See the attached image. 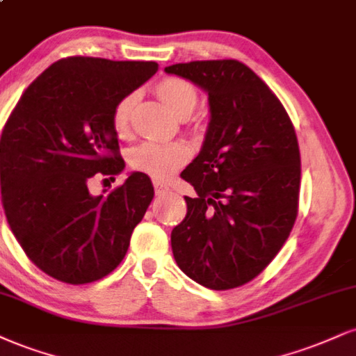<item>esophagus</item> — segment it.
Wrapping results in <instances>:
<instances>
[{
    "label": "esophagus",
    "mask_w": 356,
    "mask_h": 356,
    "mask_svg": "<svg viewBox=\"0 0 356 356\" xmlns=\"http://www.w3.org/2000/svg\"><path fill=\"white\" fill-rule=\"evenodd\" d=\"M152 186H154V191H156L157 194H162V192L169 191V187H167V184H164L162 181H157V179H154Z\"/></svg>",
    "instance_id": "34e87169"
}]
</instances>
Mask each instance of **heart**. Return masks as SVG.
<instances>
[{"label": "heart", "instance_id": "heart-1", "mask_svg": "<svg viewBox=\"0 0 356 356\" xmlns=\"http://www.w3.org/2000/svg\"><path fill=\"white\" fill-rule=\"evenodd\" d=\"M157 97L181 119H187L194 113L199 102L195 86L179 76H167L154 86ZM137 101L136 94H126L111 111V124L119 137H126L131 131V115ZM189 159V151L182 144L145 143L131 154V165L139 172L154 179H167Z\"/></svg>", "mask_w": 356, "mask_h": 356}]
</instances>
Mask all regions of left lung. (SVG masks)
<instances>
[{
    "mask_svg": "<svg viewBox=\"0 0 356 356\" xmlns=\"http://www.w3.org/2000/svg\"><path fill=\"white\" fill-rule=\"evenodd\" d=\"M205 89L211 122L181 174L197 195L170 234L181 270L212 290L254 280L284 247L298 213L300 151L273 91L235 59L167 66Z\"/></svg>",
    "mask_w": 356,
    "mask_h": 356,
    "instance_id": "obj_1",
    "label": "left lung"
}]
</instances>
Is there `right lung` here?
I'll use <instances>...</instances> for the list:
<instances>
[{
    "label": "right lung",
    "mask_w": 356,
    "mask_h": 356,
    "mask_svg": "<svg viewBox=\"0 0 356 356\" xmlns=\"http://www.w3.org/2000/svg\"><path fill=\"white\" fill-rule=\"evenodd\" d=\"M157 67L154 61L63 58L28 86L4 124V216L28 259L56 280L83 285L109 275L151 204L154 187L143 172L108 195L92 197L88 182L124 169L111 111Z\"/></svg>",
    "instance_id": "obj_1"
}]
</instances>
